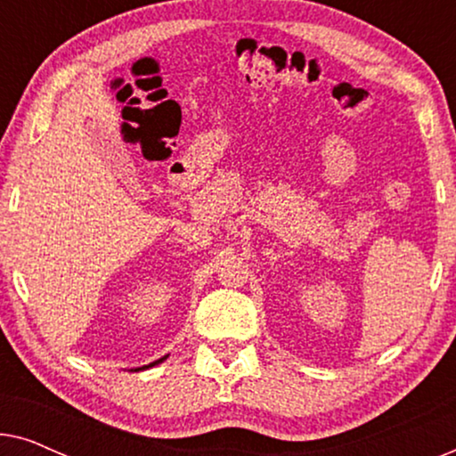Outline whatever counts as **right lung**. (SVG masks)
Returning a JSON list of instances; mask_svg holds the SVG:
<instances>
[{
    "label": "right lung",
    "mask_w": 456,
    "mask_h": 456,
    "mask_svg": "<svg viewBox=\"0 0 456 456\" xmlns=\"http://www.w3.org/2000/svg\"><path fill=\"white\" fill-rule=\"evenodd\" d=\"M166 359V357H164ZM164 359H159V361H155V363H151V365H145V367H153V365H158V363H161V361H164ZM141 370H142V367H141Z\"/></svg>",
    "instance_id": "1"
}]
</instances>
